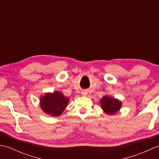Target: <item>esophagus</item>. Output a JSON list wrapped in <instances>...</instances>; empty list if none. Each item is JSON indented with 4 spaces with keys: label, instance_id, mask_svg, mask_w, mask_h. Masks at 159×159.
Segmentation results:
<instances>
[{
    "label": "esophagus",
    "instance_id": "1",
    "mask_svg": "<svg viewBox=\"0 0 159 159\" xmlns=\"http://www.w3.org/2000/svg\"><path fill=\"white\" fill-rule=\"evenodd\" d=\"M81 93H82V95H83V96H87V92L86 90H83V91H82V92H81Z\"/></svg>",
    "mask_w": 159,
    "mask_h": 159
}]
</instances>
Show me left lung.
Listing matches in <instances>:
<instances>
[{
  "label": "left lung",
  "mask_w": 159,
  "mask_h": 159,
  "mask_svg": "<svg viewBox=\"0 0 159 159\" xmlns=\"http://www.w3.org/2000/svg\"><path fill=\"white\" fill-rule=\"evenodd\" d=\"M100 102L104 112L110 115H113L117 112L121 106V102L118 100L111 98L106 96L100 100Z\"/></svg>",
  "instance_id": "8db88e82"
}]
</instances>
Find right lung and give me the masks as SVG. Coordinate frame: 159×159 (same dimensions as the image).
I'll use <instances>...</instances> for the list:
<instances>
[{"label":"right lung","instance_id":"add662e5","mask_svg":"<svg viewBox=\"0 0 159 159\" xmlns=\"http://www.w3.org/2000/svg\"><path fill=\"white\" fill-rule=\"evenodd\" d=\"M68 102L69 98H67L59 92H55L42 96L40 103L42 110L46 113L53 116H59L66 109Z\"/></svg>","mask_w":159,"mask_h":159}]
</instances>
